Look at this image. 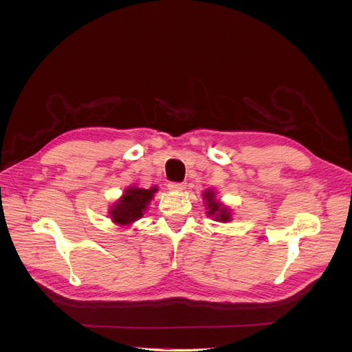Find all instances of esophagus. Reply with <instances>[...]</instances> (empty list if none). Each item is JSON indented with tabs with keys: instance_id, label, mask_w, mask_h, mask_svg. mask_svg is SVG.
I'll return each instance as SVG.
<instances>
[{
	"instance_id": "obj_1",
	"label": "esophagus",
	"mask_w": 352,
	"mask_h": 352,
	"mask_svg": "<svg viewBox=\"0 0 352 352\" xmlns=\"http://www.w3.org/2000/svg\"><path fill=\"white\" fill-rule=\"evenodd\" d=\"M167 186H168L170 190H184L186 188V184H184V182H170Z\"/></svg>"
}]
</instances>
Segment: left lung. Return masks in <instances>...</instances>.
Returning <instances> with one entry per match:
<instances>
[{
  "label": "left lung",
  "mask_w": 352,
  "mask_h": 352,
  "mask_svg": "<svg viewBox=\"0 0 352 352\" xmlns=\"http://www.w3.org/2000/svg\"><path fill=\"white\" fill-rule=\"evenodd\" d=\"M202 198H204L207 202V214L210 217H214V220L217 221H221V223H228L232 217L229 208H226L225 206H221V202H219L216 199V194L214 190L211 189H207L204 194H202Z\"/></svg>",
  "instance_id": "1"
}]
</instances>
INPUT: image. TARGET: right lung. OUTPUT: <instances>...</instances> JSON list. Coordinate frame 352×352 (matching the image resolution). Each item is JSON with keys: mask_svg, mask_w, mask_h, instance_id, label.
<instances>
[{"mask_svg": "<svg viewBox=\"0 0 352 352\" xmlns=\"http://www.w3.org/2000/svg\"><path fill=\"white\" fill-rule=\"evenodd\" d=\"M155 190L157 188L142 189L138 186L124 189L122 198L113 204L109 211L113 223L119 226H129L138 219H141Z\"/></svg>", "mask_w": 352, "mask_h": 352, "instance_id": "obj_1", "label": "right lung"}]
</instances>
